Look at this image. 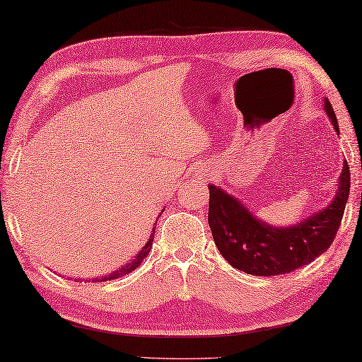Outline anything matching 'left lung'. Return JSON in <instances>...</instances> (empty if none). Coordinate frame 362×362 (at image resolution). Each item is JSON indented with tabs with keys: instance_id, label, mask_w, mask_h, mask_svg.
Here are the masks:
<instances>
[{
	"instance_id": "1",
	"label": "left lung",
	"mask_w": 362,
	"mask_h": 362,
	"mask_svg": "<svg viewBox=\"0 0 362 362\" xmlns=\"http://www.w3.org/2000/svg\"><path fill=\"white\" fill-rule=\"evenodd\" d=\"M325 112L339 133L329 99H325ZM209 191V224L224 259L247 274L279 276L315 262L332 245L349 195V167L343 163L339 192L330 205L290 228H274L259 221L221 187L210 185Z\"/></svg>"
}]
</instances>
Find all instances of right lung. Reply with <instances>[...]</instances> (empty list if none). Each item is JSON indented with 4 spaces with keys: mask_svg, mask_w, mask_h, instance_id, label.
I'll return each mask as SVG.
<instances>
[{
    "mask_svg": "<svg viewBox=\"0 0 362 362\" xmlns=\"http://www.w3.org/2000/svg\"><path fill=\"white\" fill-rule=\"evenodd\" d=\"M153 234H156V229H153ZM152 242H153V235H151V239L147 240V244L142 247V250L138 253V257H134V259L132 263H127L125 266H122L120 269H117L115 272H112V274H109V276H105V277H103V279H94V282L96 281H99V282H104V281H112V279H117V277H122V276H125V274H128V272H132V271H134L136 268H138V266L141 264V262L142 259H144L146 257H147V253L151 252V248H152Z\"/></svg>",
    "mask_w": 362,
    "mask_h": 362,
    "instance_id": "obj_1",
    "label": "right lung"
}]
</instances>
